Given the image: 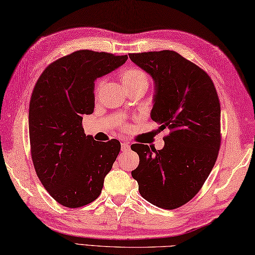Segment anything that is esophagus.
<instances>
[{"label": "esophagus", "instance_id": "esophagus-1", "mask_svg": "<svg viewBox=\"0 0 255 255\" xmlns=\"http://www.w3.org/2000/svg\"><path fill=\"white\" fill-rule=\"evenodd\" d=\"M129 149H130V145H129V143L127 141H122V151H128Z\"/></svg>", "mask_w": 255, "mask_h": 255}]
</instances>
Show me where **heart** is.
<instances>
[{"label": "heart", "instance_id": "b5f03b06", "mask_svg": "<svg viewBox=\"0 0 255 255\" xmlns=\"http://www.w3.org/2000/svg\"><path fill=\"white\" fill-rule=\"evenodd\" d=\"M121 79L126 89L137 88V86H142V85L148 86L149 84V78L147 73L143 72L142 70H140L138 68H129L127 70H125L121 75ZM102 84H103L102 80L97 81L96 82L95 89H94L95 94L99 93Z\"/></svg>", "mask_w": 255, "mask_h": 255}]
</instances>
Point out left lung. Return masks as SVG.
Masks as SVG:
<instances>
[{
    "instance_id": "obj_1",
    "label": "left lung",
    "mask_w": 255,
    "mask_h": 255,
    "mask_svg": "<svg viewBox=\"0 0 255 255\" xmlns=\"http://www.w3.org/2000/svg\"><path fill=\"white\" fill-rule=\"evenodd\" d=\"M154 80L151 119L169 128L164 147L136 143L139 165L131 172L149 203L175 209L189 202L207 180L220 149V103L213 80L172 50L129 53Z\"/></svg>"
}]
</instances>
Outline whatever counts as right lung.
I'll return each instance as SVG.
<instances>
[{
  "label": "right lung",
  "mask_w": 255,
  "mask_h": 255,
  "mask_svg": "<svg viewBox=\"0 0 255 255\" xmlns=\"http://www.w3.org/2000/svg\"><path fill=\"white\" fill-rule=\"evenodd\" d=\"M127 59L78 50L50 63L35 84L28 114L32 163L47 192L64 207H82L99 197L121 151L116 139L99 142L86 136L82 119L94 111V81Z\"/></svg>",
  "instance_id": "obj_1"
}]
</instances>
